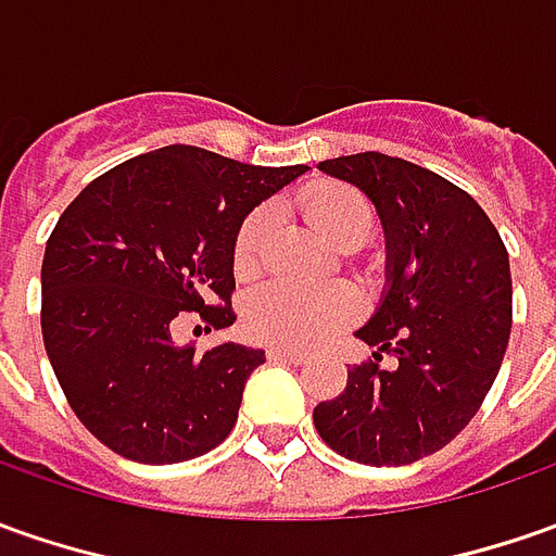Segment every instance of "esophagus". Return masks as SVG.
<instances>
[{
  "instance_id": "34e87169",
  "label": "esophagus",
  "mask_w": 556,
  "mask_h": 556,
  "mask_svg": "<svg viewBox=\"0 0 556 556\" xmlns=\"http://www.w3.org/2000/svg\"><path fill=\"white\" fill-rule=\"evenodd\" d=\"M267 356L274 359V363H292V366H301V363H307V356L295 354V351H282V348H270Z\"/></svg>"
}]
</instances>
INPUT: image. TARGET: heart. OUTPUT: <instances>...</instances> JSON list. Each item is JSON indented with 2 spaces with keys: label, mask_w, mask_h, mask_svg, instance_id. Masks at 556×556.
<instances>
[{
  "label": "heart",
  "mask_w": 556,
  "mask_h": 556,
  "mask_svg": "<svg viewBox=\"0 0 556 556\" xmlns=\"http://www.w3.org/2000/svg\"><path fill=\"white\" fill-rule=\"evenodd\" d=\"M301 208L307 220L338 249L354 252L375 233V205L366 193L348 184H314ZM274 237V208L258 205L242 218L233 240V267L240 277H255L270 249ZM359 314V301L348 286L329 289H301L292 282H267L245 304L249 332L267 344L307 351L323 338L336 336L338 329L351 326Z\"/></svg>",
  "instance_id": "obj_1"
}]
</instances>
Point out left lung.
I'll return each instance as SVG.
<instances>
[{
    "instance_id": "8db88e82",
    "label": "left lung",
    "mask_w": 556,
    "mask_h": 556,
    "mask_svg": "<svg viewBox=\"0 0 556 556\" xmlns=\"http://www.w3.org/2000/svg\"><path fill=\"white\" fill-rule=\"evenodd\" d=\"M375 202L388 237V295L356 332L375 354L314 409L338 455L396 468L440 452L483 406L510 338V264L477 200L431 168L384 153L319 163ZM393 367H381L383 354Z\"/></svg>"
}]
</instances>
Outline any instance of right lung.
Returning <instances> with one entry per match:
<instances>
[{
	"label": "right lung",
	"mask_w": 556,
	"mask_h": 556,
	"mask_svg": "<svg viewBox=\"0 0 556 556\" xmlns=\"http://www.w3.org/2000/svg\"><path fill=\"white\" fill-rule=\"evenodd\" d=\"M307 165H245L172 144L88 184L42 258V341L70 409L106 450L178 465L233 431L264 351L175 344L181 316L233 326L242 218Z\"/></svg>",
	"instance_id": "add662e5"
}]
</instances>
